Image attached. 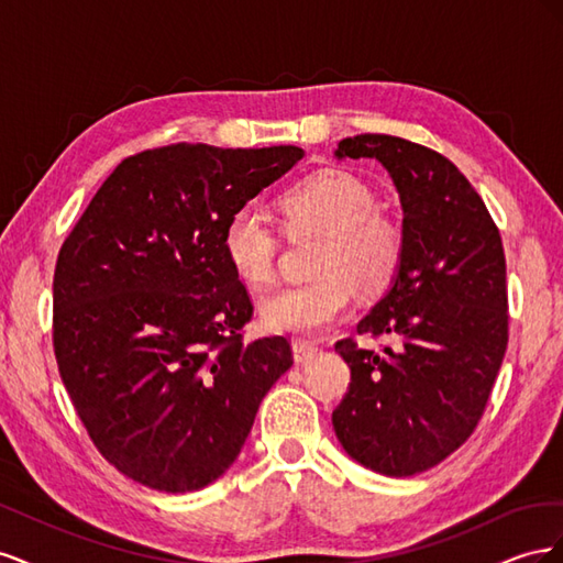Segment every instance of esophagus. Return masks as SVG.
<instances>
[{
    "label": "esophagus",
    "mask_w": 563,
    "mask_h": 563,
    "mask_svg": "<svg viewBox=\"0 0 563 563\" xmlns=\"http://www.w3.org/2000/svg\"><path fill=\"white\" fill-rule=\"evenodd\" d=\"M317 345L314 343H310V340H294V360L298 362V364H302V362H308L312 354H317Z\"/></svg>",
    "instance_id": "esophagus-1"
}]
</instances>
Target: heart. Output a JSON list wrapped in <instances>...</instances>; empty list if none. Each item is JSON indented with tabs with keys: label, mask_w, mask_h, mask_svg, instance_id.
<instances>
[{
	"label": "heart",
	"mask_w": 563,
	"mask_h": 563,
	"mask_svg": "<svg viewBox=\"0 0 563 563\" xmlns=\"http://www.w3.org/2000/svg\"><path fill=\"white\" fill-rule=\"evenodd\" d=\"M371 187L340 168H321L282 195V211L294 234H327L317 279L288 286L261 305V321L272 333L317 335L343 319L354 302V284L378 294L397 277L404 258V228L376 211ZM223 253L228 265L251 288L275 282L282 236L258 203H242L225 220Z\"/></svg>",
	"instance_id": "b5f03b06"
}]
</instances>
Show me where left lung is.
I'll return each instance as SVG.
<instances>
[{"label": "left lung", "mask_w": 563, "mask_h": 563, "mask_svg": "<svg viewBox=\"0 0 563 563\" xmlns=\"http://www.w3.org/2000/svg\"><path fill=\"white\" fill-rule=\"evenodd\" d=\"M338 159H378L404 209V258L356 333L395 335L383 354L338 340L352 383L333 411L364 467L411 476L460 449L482 420L507 350L505 251L482 197L439 152L385 133L338 143Z\"/></svg>", "instance_id": "8db88e82"}]
</instances>
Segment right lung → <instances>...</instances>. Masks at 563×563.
Masks as SVG:
<instances>
[{
  "mask_svg": "<svg viewBox=\"0 0 563 563\" xmlns=\"http://www.w3.org/2000/svg\"><path fill=\"white\" fill-rule=\"evenodd\" d=\"M305 152L166 145L119 164L60 246L54 352L96 449L129 479L199 490L240 455L284 335L244 343L253 302L223 253L234 209Z\"/></svg>",
  "mask_w": 563,
  "mask_h": 563,
  "instance_id": "obj_1",
  "label": "right lung"
}]
</instances>
